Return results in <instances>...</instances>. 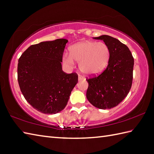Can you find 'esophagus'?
Here are the masks:
<instances>
[{
  "instance_id": "34e87169",
  "label": "esophagus",
  "mask_w": 154,
  "mask_h": 154,
  "mask_svg": "<svg viewBox=\"0 0 154 154\" xmlns=\"http://www.w3.org/2000/svg\"><path fill=\"white\" fill-rule=\"evenodd\" d=\"M78 79H79V81H81V80H82L83 79V77H82L81 75H79V77H78Z\"/></svg>"
}]
</instances>
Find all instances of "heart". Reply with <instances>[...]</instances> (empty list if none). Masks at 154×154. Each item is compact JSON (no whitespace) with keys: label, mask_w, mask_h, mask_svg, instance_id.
<instances>
[{"label":"heart","mask_w":154,"mask_h":154,"mask_svg":"<svg viewBox=\"0 0 154 154\" xmlns=\"http://www.w3.org/2000/svg\"><path fill=\"white\" fill-rule=\"evenodd\" d=\"M110 58L108 46L103 42L83 41L70 48V54L63 57V62L72 67L75 60L79 62V68L87 75H95L104 69Z\"/></svg>","instance_id":"b5f03b06"}]
</instances>
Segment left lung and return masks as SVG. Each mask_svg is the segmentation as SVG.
<instances>
[{"mask_svg": "<svg viewBox=\"0 0 154 154\" xmlns=\"http://www.w3.org/2000/svg\"><path fill=\"white\" fill-rule=\"evenodd\" d=\"M110 51L108 65L102 73L87 78V98L96 108L106 109L117 106L126 97L133 83L134 58L127 46L118 39L102 35Z\"/></svg>", "mask_w": 154, "mask_h": 154, "instance_id": "obj_1", "label": "left lung"}]
</instances>
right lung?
I'll return each instance as SVG.
<instances>
[{
  "label": "right lung",
  "mask_w": 154,
  "mask_h": 154,
  "mask_svg": "<svg viewBox=\"0 0 154 154\" xmlns=\"http://www.w3.org/2000/svg\"><path fill=\"white\" fill-rule=\"evenodd\" d=\"M65 38L30 46L18 60L17 81L27 102L45 114L63 110L78 82L76 73L67 74L62 63Z\"/></svg>",
  "instance_id": "obj_1"
}]
</instances>
